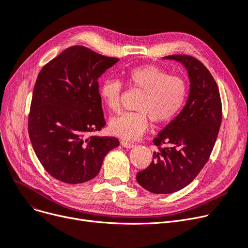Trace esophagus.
I'll list each match as a JSON object with an SVG mask.
<instances>
[{
	"mask_svg": "<svg viewBox=\"0 0 248 248\" xmlns=\"http://www.w3.org/2000/svg\"><path fill=\"white\" fill-rule=\"evenodd\" d=\"M121 144H122L124 147H125V148H128V149H130V148H133V147L135 146L133 143L126 142V141H122V142H121Z\"/></svg>",
	"mask_w": 248,
	"mask_h": 248,
	"instance_id": "esophagus-1",
	"label": "esophagus"
}]
</instances>
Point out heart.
Here are the masks:
<instances>
[{
	"mask_svg": "<svg viewBox=\"0 0 248 248\" xmlns=\"http://www.w3.org/2000/svg\"><path fill=\"white\" fill-rule=\"evenodd\" d=\"M123 81L128 88L142 92L136 109L112 118L110 132L124 140H136L147 130L149 118L156 124L170 122L182 108L187 84L184 78L156 64L137 66L123 72ZM123 95V84L115 79H106L100 86V96L111 111H118Z\"/></svg>",
	"mask_w": 248,
	"mask_h": 248,
	"instance_id": "1",
	"label": "heart"
}]
</instances>
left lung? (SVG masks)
<instances>
[{"label":"left lung","mask_w":248,"mask_h":248,"mask_svg":"<svg viewBox=\"0 0 248 248\" xmlns=\"http://www.w3.org/2000/svg\"><path fill=\"white\" fill-rule=\"evenodd\" d=\"M185 64L190 92L182 111L153 139L158 151L137 181L153 193H172L195 179L208 162L222 122L218 85L203 63L192 56L165 57Z\"/></svg>","instance_id":"obj_1"}]
</instances>
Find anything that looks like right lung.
Returning a JSON list of instances; mask_svg holds the SVG:
<instances>
[{
	"label": "right lung",
	"instance_id": "obj_1",
	"mask_svg": "<svg viewBox=\"0 0 248 248\" xmlns=\"http://www.w3.org/2000/svg\"><path fill=\"white\" fill-rule=\"evenodd\" d=\"M118 59L74 46L38 74L28 134L41 165L60 181L77 185L98 174L105 155L120 145L94 133L105 126L98 78Z\"/></svg>",
	"mask_w": 248,
	"mask_h": 248
}]
</instances>
